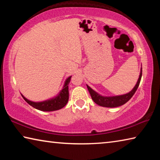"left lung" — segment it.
<instances>
[{
  "label": "left lung",
  "mask_w": 160,
  "mask_h": 160,
  "mask_svg": "<svg viewBox=\"0 0 160 160\" xmlns=\"http://www.w3.org/2000/svg\"><path fill=\"white\" fill-rule=\"evenodd\" d=\"M142 77V68L140 69V72L139 75V78L138 80V82L136 85H135L133 89L129 92L128 93H126L125 94H122V95H118V96H112V97H105L102 96L93 90L90 87H89L87 85V88L88 89L89 92H90L92 99L93 101L96 103L97 104L99 105L101 107H109V108H113L120 107L121 105H123L124 104L129 101L131 97L133 96L135 92H136L138 88L139 84L141 80Z\"/></svg>",
  "instance_id": "1"
}]
</instances>
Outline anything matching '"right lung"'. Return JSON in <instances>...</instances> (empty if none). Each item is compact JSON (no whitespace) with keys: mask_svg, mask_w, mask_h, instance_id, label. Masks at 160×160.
Wrapping results in <instances>:
<instances>
[{"mask_svg":"<svg viewBox=\"0 0 160 160\" xmlns=\"http://www.w3.org/2000/svg\"><path fill=\"white\" fill-rule=\"evenodd\" d=\"M71 77L72 76H70L67 78L65 81L63 89L59 92L57 95L53 97V98L45 100V101L36 102L30 101V100L25 98L22 94L21 95L30 106L33 107L38 110L43 111V112H53V111L59 110L66 106L68 102V85Z\"/></svg>","mask_w":160,"mask_h":160,"instance_id":"1","label":"right lung"}]
</instances>
